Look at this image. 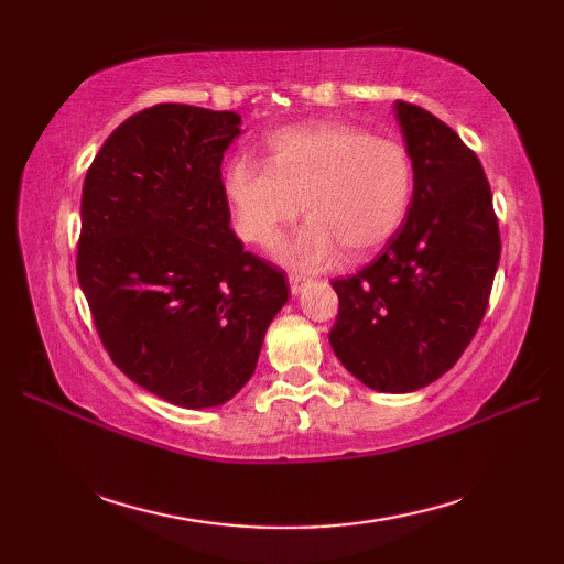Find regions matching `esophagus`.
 <instances>
[{"instance_id": "1", "label": "esophagus", "mask_w": 564, "mask_h": 564, "mask_svg": "<svg viewBox=\"0 0 564 564\" xmlns=\"http://www.w3.org/2000/svg\"><path fill=\"white\" fill-rule=\"evenodd\" d=\"M289 283H291V293L297 295V293H303L307 279H305V275H301V273H291L289 275Z\"/></svg>"}]
</instances>
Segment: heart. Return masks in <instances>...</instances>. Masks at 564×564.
I'll use <instances>...</instances> for the list:
<instances>
[{
    "label": "heart",
    "instance_id": "obj_1",
    "mask_svg": "<svg viewBox=\"0 0 564 564\" xmlns=\"http://www.w3.org/2000/svg\"><path fill=\"white\" fill-rule=\"evenodd\" d=\"M267 162L237 158L223 172L235 227L251 245H271L297 213L310 215L275 247L289 267L315 271L344 254L368 257L400 230L414 170L402 142L341 121L283 128L267 140Z\"/></svg>",
    "mask_w": 564,
    "mask_h": 564
}]
</instances>
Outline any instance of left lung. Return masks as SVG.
Returning a JSON list of instances; mask_svg holds the SVG:
<instances>
[{"instance_id": "left-lung-1", "label": "left lung", "mask_w": 564, "mask_h": 564, "mask_svg": "<svg viewBox=\"0 0 564 564\" xmlns=\"http://www.w3.org/2000/svg\"><path fill=\"white\" fill-rule=\"evenodd\" d=\"M414 191L376 261L332 281L329 344L378 392H414L455 366L485 317L501 239L480 160L436 116L394 101Z\"/></svg>"}]
</instances>
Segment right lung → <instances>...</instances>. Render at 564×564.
Wrapping results in <instances>:
<instances>
[{
	"mask_svg": "<svg viewBox=\"0 0 564 564\" xmlns=\"http://www.w3.org/2000/svg\"><path fill=\"white\" fill-rule=\"evenodd\" d=\"M239 126L235 111L158 104L113 130L82 188L77 275L106 351L184 410L247 386L289 303L285 273L230 227L220 164Z\"/></svg>",
	"mask_w": 564,
	"mask_h": 564,
	"instance_id": "right-lung-1",
	"label": "right lung"
}]
</instances>
